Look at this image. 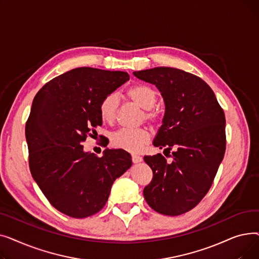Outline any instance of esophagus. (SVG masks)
Wrapping results in <instances>:
<instances>
[{"label":"esophagus","instance_id":"34e87169","mask_svg":"<svg viewBox=\"0 0 259 259\" xmlns=\"http://www.w3.org/2000/svg\"><path fill=\"white\" fill-rule=\"evenodd\" d=\"M131 159H132V161L134 162V164H138V162H141V161L143 160L142 156L137 155V154H133V155L131 156Z\"/></svg>","mask_w":259,"mask_h":259}]
</instances>
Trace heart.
<instances>
[{
    "label": "heart",
    "mask_w": 259,
    "mask_h": 259,
    "mask_svg": "<svg viewBox=\"0 0 259 259\" xmlns=\"http://www.w3.org/2000/svg\"><path fill=\"white\" fill-rule=\"evenodd\" d=\"M127 98L144 109L142 119L151 124H156L159 120V114L153 110L157 100V94L154 89L147 85H135L130 87L126 92ZM118 98L114 93L106 95L100 104V114L104 121L113 122L117 116ZM150 140V132L147 128L129 129L121 128L113 133L112 145L118 149L128 152H139L141 149Z\"/></svg>",
    "instance_id": "heart-1"
}]
</instances>
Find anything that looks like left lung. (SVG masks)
I'll return each instance as SVG.
<instances>
[{
	"instance_id": "1",
	"label": "left lung",
	"mask_w": 259,
	"mask_h": 259,
	"mask_svg": "<svg viewBox=\"0 0 259 259\" xmlns=\"http://www.w3.org/2000/svg\"><path fill=\"white\" fill-rule=\"evenodd\" d=\"M133 74L161 92L166 111L153 145L165 154L173 150L171 162L160 153L144 157L153 172L144 197L160 214H184L208 193L224 158V110L209 85L192 73L157 67Z\"/></svg>"
}]
</instances>
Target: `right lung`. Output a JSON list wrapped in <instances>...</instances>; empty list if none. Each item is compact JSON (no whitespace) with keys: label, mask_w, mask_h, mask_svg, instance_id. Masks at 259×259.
Wrapping results in <instances>:
<instances>
[{"label":"right lung","mask_w":259,"mask_h":259,"mask_svg":"<svg viewBox=\"0 0 259 259\" xmlns=\"http://www.w3.org/2000/svg\"><path fill=\"white\" fill-rule=\"evenodd\" d=\"M127 80V72L75 68L49 80L32 102L25 127L31 175L51 205L73 219L102 210L132 165L122 149L99 157L83 146L102 126V100Z\"/></svg>","instance_id":"1"}]
</instances>
